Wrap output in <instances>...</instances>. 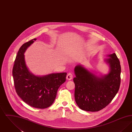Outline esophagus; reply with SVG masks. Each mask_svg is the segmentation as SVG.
Wrapping results in <instances>:
<instances>
[{
	"label": "esophagus",
	"mask_w": 132,
	"mask_h": 132,
	"mask_svg": "<svg viewBox=\"0 0 132 132\" xmlns=\"http://www.w3.org/2000/svg\"><path fill=\"white\" fill-rule=\"evenodd\" d=\"M66 78H67V79L68 80H71L73 79V75H72V74L71 73H68L67 74V75Z\"/></svg>",
	"instance_id": "34e87169"
}]
</instances>
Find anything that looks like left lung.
<instances>
[{
	"label": "left lung",
	"mask_w": 132,
	"mask_h": 132,
	"mask_svg": "<svg viewBox=\"0 0 132 132\" xmlns=\"http://www.w3.org/2000/svg\"><path fill=\"white\" fill-rule=\"evenodd\" d=\"M105 59L110 71L106 75L98 77L81 65L76 66L75 99L82 110L95 112L107 106L118 93L121 82V65L115 53Z\"/></svg>",
	"instance_id": "8db88e82"
}]
</instances>
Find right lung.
<instances>
[{"instance_id": "right-lung-1", "label": "right lung", "mask_w": 132, "mask_h": 132, "mask_svg": "<svg viewBox=\"0 0 132 132\" xmlns=\"http://www.w3.org/2000/svg\"><path fill=\"white\" fill-rule=\"evenodd\" d=\"M36 38L23 44L14 61L13 77L16 92L30 106L44 109L51 106L60 86L66 81V73H53L44 76L32 74L26 65L24 53Z\"/></svg>"}]
</instances>
